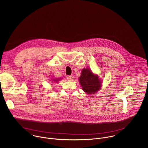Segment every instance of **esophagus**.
Wrapping results in <instances>:
<instances>
[{
  "label": "esophagus",
  "instance_id": "34e87169",
  "mask_svg": "<svg viewBox=\"0 0 148 148\" xmlns=\"http://www.w3.org/2000/svg\"><path fill=\"white\" fill-rule=\"evenodd\" d=\"M67 79H68L69 81H72L73 79V77L71 76V75H68V76L67 77Z\"/></svg>",
  "mask_w": 148,
  "mask_h": 148
}]
</instances>
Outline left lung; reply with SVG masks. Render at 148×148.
I'll return each instance as SVG.
<instances>
[{
    "instance_id": "8db88e82",
    "label": "left lung",
    "mask_w": 148,
    "mask_h": 148,
    "mask_svg": "<svg viewBox=\"0 0 148 148\" xmlns=\"http://www.w3.org/2000/svg\"><path fill=\"white\" fill-rule=\"evenodd\" d=\"M79 80L83 91L87 94H94L99 90L101 87L98 77L88 69H84L82 70Z\"/></svg>"
}]
</instances>
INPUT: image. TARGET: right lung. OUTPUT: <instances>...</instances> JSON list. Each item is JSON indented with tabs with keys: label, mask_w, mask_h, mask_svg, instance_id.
I'll use <instances>...</instances> for the list:
<instances>
[{
	"label": "right lung",
	"mask_w": 148,
	"mask_h": 148,
	"mask_svg": "<svg viewBox=\"0 0 148 148\" xmlns=\"http://www.w3.org/2000/svg\"><path fill=\"white\" fill-rule=\"evenodd\" d=\"M53 80H54V81H58V80H56V79H53Z\"/></svg>",
	"instance_id": "add662e5"
}]
</instances>
